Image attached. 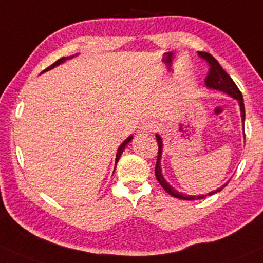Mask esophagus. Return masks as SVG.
I'll return each mask as SVG.
<instances>
[{
	"instance_id": "1",
	"label": "esophagus",
	"mask_w": 263,
	"mask_h": 263,
	"mask_svg": "<svg viewBox=\"0 0 263 263\" xmlns=\"http://www.w3.org/2000/svg\"><path fill=\"white\" fill-rule=\"evenodd\" d=\"M155 128H156V124H155L154 122L151 121H144L141 123L140 125V132L142 133H150V132H154Z\"/></svg>"
}]
</instances>
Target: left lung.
I'll return each mask as SVG.
<instances>
[{"label": "left lung", "mask_w": 263, "mask_h": 263, "mask_svg": "<svg viewBox=\"0 0 263 263\" xmlns=\"http://www.w3.org/2000/svg\"><path fill=\"white\" fill-rule=\"evenodd\" d=\"M199 56L203 60H206L209 62L210 69H209V74H207L206 79H205V84L209 89H215V90H219V91H223L226 93H228L229 96L234 97L235 100H238L239 106H240V112H241V121L244 123L245 121V107H244V100H242V95L240 92V90L238 89V86L235 85V83L233 82V79L231 77L227 74V72L223 68L221 67V64L218 63V61L216 60L212 54L207 53V52H199ZM156 139H157V144H158V155H157V162H156V167H155V176H156L158 183L161 184L162 187L167 191L170 195L173 197H177V199H181V200H200V199H205L206 196L213 195V194L218 193V191L223 190V187L227 186V184L229 181H227L226 184H223L221 187L215 191H211V193L206 194V195H185V194H181L179 191H177L176 189H173L170 184L167 183L166 179H164L163 176H162V170H161V156H162V148H163V144H162V139L158 134H156Z\"/></svg>", "instance_id": "left-lung-1"}]
</instances>
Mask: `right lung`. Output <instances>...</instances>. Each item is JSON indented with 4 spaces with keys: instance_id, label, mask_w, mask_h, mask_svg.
I'll use <instances>...</instances> for the list:
<instances>
[{
    "instance_id": "1",
    "label": "right lung",
    "mask_w": 263,
    "mask_h": 263,
    "mask_svg": "<svg viewBox=\"0 0 263 263\" xmlns=\"http://www.w3.org/2000/svg\"><path fill=\"white\" fill-rule=\"evenodd\" d=\"M72 57H73V56H70V57H62V58H60V60H58V61H56V62H54V63L52 64V66H50V67H48V68H46V69H45V70H44V72H46V70H50V69H52V68H54V67H56V66H58V64L63 63V62H64V61H66V60H68V58H72ZM44 72H42V73H44ZM132 139H133V137H129V138H126V139H125V140L122 142V145H121V146H119V147H118V151H117V155H116V164H117V162H118V160H119V157H121L122 152H123V151H124V148H125V146H126V145H128V142H129V141H132Z\"/></svg>"
}]
</instances>
